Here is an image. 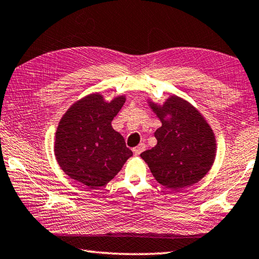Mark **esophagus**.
I'll list each match as a JSON object with an SVG mask.
<instances>
[{"label":"esophagus","instance_id":"1","mask_svg":"<svg viewBox=\"0 0 259 259\" xmlns=\"http://www.w3.org/2000/svg\"><path fill=\"white\" fill-rule=\"evenodd\" d=\"M145 148H146V145L144 144V143H140L137 147H135L134 149H133V152L136 154V155H139V154H142L144 150H145Z\"/></svg>","mask_w":259,"mask_h":259}]
</instances>
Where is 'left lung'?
Instances as JSON below:
<instances>
[{
    "mask_svg": "<svg viewBox=\"0 0 259 259\" xmlns=\"http://www.w3.org/2000/svg\"><path fill=\"white\" fill-rule=\"evenodd\" d=\"M162 122L155 131L157 144L140 154L153 177L170 189L199 182L213 166L216 138L205 116L183 98L168 96L163 104L147 100Z\"/></svg>",
    "mask_w": 259,
    "mask_h": 259,
    "instance_id": "1",
    "label": "left lung"
}]
</instances>
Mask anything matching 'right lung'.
Segmentation results:
<instances>
[{"mask_svg":"<svg viewBox=\"0 0 259 259\" xmlns=\"http://www.w3.org/2000/svg\"><path fill=\"white\" fill-rule=\"evenodd\" d=\"M124 102L125 95L107 102L102 94L93 93L69 107L59 122L54 145L65 175L96 189L120 172L133 152L111 122Z\"/></svg>","mask_w":259,"mask_h":259,"instance_id":"1","label":"right lung"}]
</instances>
